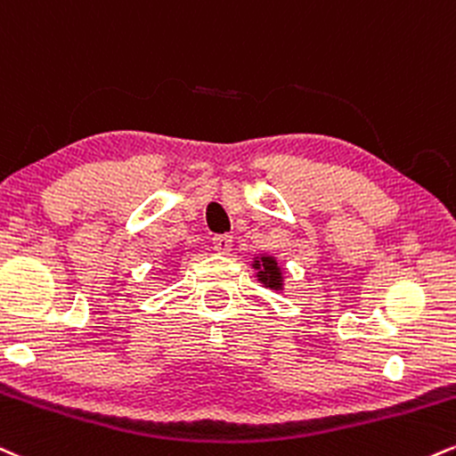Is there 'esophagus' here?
Segmentation results:
<instances>
[{
    "instance_id": "34e87169",
    "label": "esophagus",
    "mask_w": 456,
    "mask_h": 456,
    "mask_svg": "<svg viewBox=\"0 0 456 456\" xmlns=\"http://www.w3.org/2000/svg\"><path fill=\"white\" fill-rule=\"evenodd\" d=\"M232 244H233V238L227 233H221V235H214L212 238V246L216 252H223V255H227L229 250H232Z\"/></svg>"
}]
</instances>
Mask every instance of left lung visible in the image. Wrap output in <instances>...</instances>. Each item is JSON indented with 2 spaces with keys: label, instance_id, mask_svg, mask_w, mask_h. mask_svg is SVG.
<instances>
[{
  "label": "left lung",
  "instance_id": "8db88e82",
  "mask_svg": "<svg viewBox=\"0 0 456 456\" xmlns=\"http://www.w3.org/2000/svg\"><path fill=\"white\" fill-rule=\"evenodd\" d=\"M255 270H259L256 272V278H259L265 287L270 289L282 287V272L281 267H278L276 259H272V256H261L259 261H255Z\"/></svg>",
  "mask_w": 456,
  "mask_h": 456
}]
</instances>
